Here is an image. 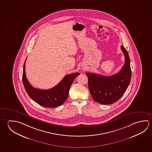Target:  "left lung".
I'll use <instances>...</instances> for the list:
<instances>
[{
  "label": "left lung",
  "mask_w": 152,
  "mask_h": 152,
  "mask_svg": "<svg viewBox=\"0 0 152 152\" xmlns=\"http://www.w3.org/2000/svg\"><path fill=\"white\" fill-rule=\"evenodd\" d=\"M121 50L125 62L120 72L110 76L86 72L88 88L94 100L99 104H109L118 101L125 93L130 82L131 70L128 52L123 46Z\"/></svg>",
  "instance_id": "obj_1"
}]
</instances>
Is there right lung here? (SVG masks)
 <instances>
[{"mask_svg": "<svg viewBox=\"0 0 152 152\" xmlns=\"http://www.w3.org/2000/svg\"><path fill=\"white\" fill-rule=\"evenodd\" d=\"M25 60L22 80L25 90L31 99L36 103L47 108L60 106L66 101L70 86L79 72L65 76L58 85L48 90H40L34 88L27 80L25 71Z\"/></svg>", "mask_w": 152, "mask_h": 152, "instance_id": "add662e5", "label": "right lung"}]
</instances>
